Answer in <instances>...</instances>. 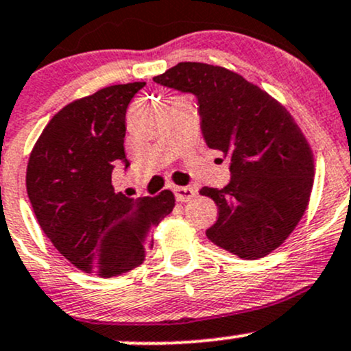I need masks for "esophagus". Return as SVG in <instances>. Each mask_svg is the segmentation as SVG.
I'll list each match as a JSON object with an SVG mask.
<instances>
[{"instance_id": "esophagus-1", "label": "esophagus", "mask_w": 351, "mask_h": 351, "mask_svg": "<svg viewBox=\"0 0 351 351\" xmlns=\"http://www.w3.org/2000/svg\"><path fill=\"white\" fill-rule=\"evenodd\" d=\"M173 193H175L178 202L184 203V202H190L191 198H195L196 191L193 190V188H188V186H175L173 188Z\"/></svg>"}]
</instances>
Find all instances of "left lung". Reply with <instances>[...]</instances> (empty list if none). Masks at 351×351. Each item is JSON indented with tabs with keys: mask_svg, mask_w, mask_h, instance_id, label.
<instances>
[{
	"mask_svg": "<svg viewBox=\"0 0 351 351\" xmlns=\"http://www.w3.org/2000/svg\"><path fill=\"white\" fill-rule=\"evenodd\" d=\"M153 82L196 96L206 145L230 160V183L199 190L218 206L208 240L243 260L269 255L298 225L313 188V153L293 117L256 84L213 64L184 61Z\"/></svg>",
	"mask_w": 351,
	"mask_h": 351,
	"instance_id": "1",
	"label": "left lung"
}]
</instances>
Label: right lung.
I'll use <instances>...</instances> for the list:
<instances>
[{
	"instance_id": "add662e5",
	"label": "right lung",
	"mask_w": 351,
	"mask_h": 351,
	"mask_svg": "<svg viewBox=\"0 0 351 351\" xmlns=\"http://www.w3.org/2000/svg\"><path fill=\"white\" fill-rule=\"evenodd\" d=\"M146 83L113 84L58 111L38 138L26 169V190L46 237L69 263L111 278L140 267L155 226L175 195L130 198L114 193L111 173L125 155V117Z\"/></svg>"
}]
</instances>
